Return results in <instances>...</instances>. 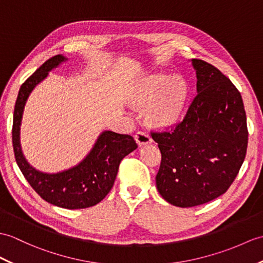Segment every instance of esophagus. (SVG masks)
I'll return each instance as SVG.
<instances>
[{"label":"esophagus","mask_w":263,"mask_h":263,"mask_svg":"<svg viewBox=\"0 0 263 263\" xmlns=\"http://www.w3.org/2000/svg\"><path fill=\"white\" fill-rule=\"evenodd\" d=\"M136 140L140 145H144V144H148V143L152 142V139L150 137V134L148 132H145V131L137 132Z\"/></svg>","instance_id":"esophagus-1"}]
</instances>
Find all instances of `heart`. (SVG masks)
<instances>
[{"label": "heart", "instance_id": "obj_1", "mask_svg": "<svg viewBox=\"0 0 263 263\" xmlns=\"http://www.w3.org/2000/svg\"><path fill=\"white\" fill-rule=\"evenodd\" d=\"M184 78L159 74L146 78L137 93L138 104H151L149 115L157 124L170 125L179 120L188 97Z\"/></svg>", "mask_w": 263, "mask_h": 263}]
</instances>
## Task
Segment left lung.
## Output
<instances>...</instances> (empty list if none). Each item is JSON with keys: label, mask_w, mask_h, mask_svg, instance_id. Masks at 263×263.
<instances>
[{"label": "left lung", "mask_w": 263, "mask_h": 263, "mask_svg": "<svg viewBox=\"0 0 263 263\" xmlns=\"http://www.w3.org/2000/svg\"><path fill=\"white\" fill-rule=\"evenodd\" d=\"M197 94L185 118L170 131L151 132L161 152L158 192L187 209L228 191L247 155V115L240 91L216 67L192 60Z\"/></svg>", "instance_id": "8db88e82"}]
</instances>
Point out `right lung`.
Here are the masks:
<instances>
[{
    "instance_id": "right-lung-1",
    "label": "right lung",
    "mask_w": 263,
    "mask_h": 263,
    "mask_svg": "<svg viewBox=\"0 0 263 263\" xmlns=\"http://www.w3.org/2000/svg\"><path fill=\"white\" fill-rule=\"evenodd\" d=\"M66 58L57 54L42 64L21 85L14 106L12 142L17 166L24 178L48 203L67 210L87 209L99 204L111 191L121 160L138 148L129 134L104 131L85 159L68 170L57 174L38 172L27 162L20 144V125L24 105L32 89L54 67Z\"/></svg>"
}]
</instances>
